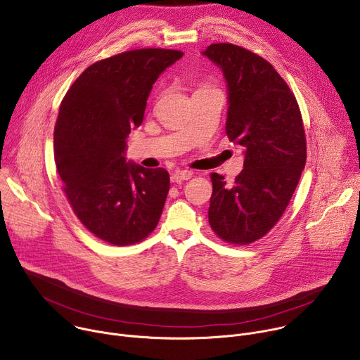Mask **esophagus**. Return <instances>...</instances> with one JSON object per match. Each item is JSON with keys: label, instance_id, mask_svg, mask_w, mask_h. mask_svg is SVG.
<instances>
[{"label": "esophagus", "instance_id": "esophagus-1", "mask_svg": "<svg viewBox=\"0 0 360 360\" xmlns=\"http://www.w3.org/2000/svg\"><path fill=\"white\" fill-rule=\"evenodd\" d=\"M191 176H192V172L191 171H186V169H179V171H175L172 175H171V181L172 182H182V181H188V179H191Z\"/></svg>", "mask_w": 360, "mask_h": 360}]
</instances>
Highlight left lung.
I'll return each instance as SVG.
<instances>
[{
    "instance_id": "8db88e82",
    "label": "left lung",
    "mask_w": 360,
    "mask_h": 360,
    "mask_svg": "<svg viewBox=\"0 0 360 360\" xmlns=\"http://www.w3.org/2000/svg\"><path fill=\"white\" fill-rule=\"evenodd\" d=\"M217 64L228 88L226 135L243 148V169L228 185L211 174L210 225L225 242L248 245L283 215L306 164V138L293 92L262 57L233 44L202 53Z\"/></svg>"
}]
</instances>
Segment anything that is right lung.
<instances>
[{"instance_id":"obj_1","label":"right lung","mask_w":360,"mask_h":360,"mask_svg":"<svg viewBox=\"0 0 360 360\" xmlns=\"http://www.w3.org/2000/svg\"><path fill=\"white\" fill-rule=\"evenodd\" d=\"M184 53L142 48L89 65L67 91L54 129L64 192L81 224L112 245H132L157 228L169 191L164 168L125 158L158 77Z\"/></svg>"}]
</instances>
